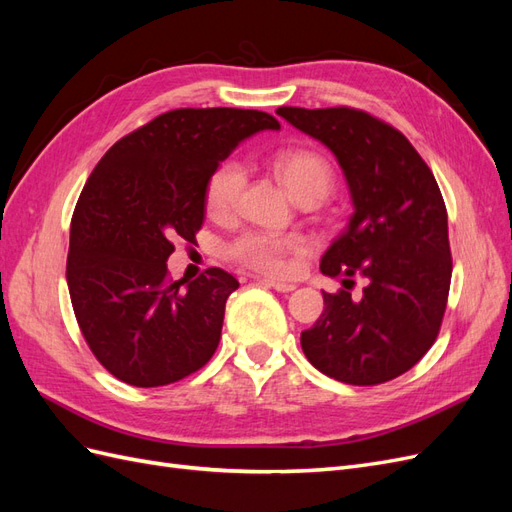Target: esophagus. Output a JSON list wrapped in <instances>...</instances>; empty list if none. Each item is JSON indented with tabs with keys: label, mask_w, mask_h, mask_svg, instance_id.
Returning a JSON list of instances; mask_svg holds the SVG:
<instances>
[{
	"label": "esophagus",
	"mask_w": 512,
	"mask_h": 512,
	"mask_svg": "<svg viewBox=\"0 0 512 512\" xmlns=\"http://www.w3.org/2000/svg\"><path fill=\"white\" fill-rule=\"evenodd\" d=\"M258 284H265V286H269V288H273V290H277V292H292L294 288V284H288V282H277V280H258Z\"/></svg>",
	"instance_id": "esophagus-1"
}]
</instances>
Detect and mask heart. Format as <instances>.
<instances>
[{
	"label": "heart",
	"instance_id": "heart-1",
	"mask_svg": "<svg viewBox=\"0 0 512 512\" xmlns=\"http://www.w3.org/2000/svg\"><path fill=\"white\" fill-rule=\"evenodd\" d=\"M273 175L301 205H318L335 188V168L322 151L312 147H290L271 162ZM245 188V168L237 160H226L213 170L205 185V209L213 220L226 222L237 213ZM307 252L301 235L273 232H243L228 245V256L258 273L284 275L290 258Z\"/></svg>",
	"mask_w": 512,
	"mask_h": 512
}]
</instances>
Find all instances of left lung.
<instances>
[{
	"label": "left lung",
	"mask_w": 512,
	"mask_h": 512,
	"mask_svg": "<svg viewBox=\"0 0 512 512\" xmlns=\"http://www.w3.org/2000/svg\"><path fill=\"white\" fill-rule=\"evenodd\" d=\"M277 115L335 153L354 203L320 262L344 288L322 292L324 312L301 348L339 382H389L423 359L446 312L453 258L436 177L404 134L361 108L282 106ZM356 279L366 286L352 295Z\"/></svg>",
	"instance_id": "left-lung-1"
}]
</instances>
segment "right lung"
Returning a JSON list of instances; mask_svg holds the SVG:
<instances>
[{
	"label": "right lung",
	"mask_w": 512,
	"mask_h": 512,
	"mask_svg": "<svg viewBox=\"0 0 512 512\" xmlns=\"http://www.w3.org/2000/svg\"><path fill=\"white\" fill-rule=\"evenodd\" d=\"M280 130L245 108H175L108 149L74 207L66 277L89 350L117 380L164 386L205 367L239 282L209 267L183 288L166 269L196 241L205 185L243 138Z\"/></svg>",
	"instance_id": "1"
}]
</instances>
